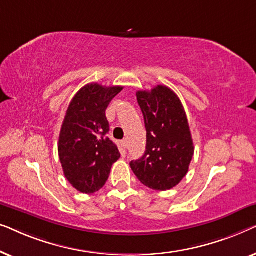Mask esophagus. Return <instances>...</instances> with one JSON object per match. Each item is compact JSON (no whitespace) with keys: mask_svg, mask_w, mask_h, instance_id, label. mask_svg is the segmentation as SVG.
Listing matches in <instances>:
<instances>
[{"mask_svg":"<svg viewBox=\"0 0 256 256\" xmlns=\"http://www.w3.org/2000/svg\"><path fill=\"white\" fill-rule=\"evenodd\" d=\"M121 144H122V146H124V149H127V146H128V140H127V138L122 140V141H121Z\"/></svg>","mask_w":256,"mask_h":256,"instance_id":"34e87169","label":"esophagus"}]
</instances>
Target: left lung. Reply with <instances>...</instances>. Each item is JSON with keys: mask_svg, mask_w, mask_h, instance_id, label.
Returning <instances> with one entry per match:
<instances>
[{"mask_svg": "<svg viewBox=\"0 0 256 256\" xmlns=\"http://www.w3.org/2000/svg\"><path fill=\"white\" fill-rule=\"evenodd\" d=\"M136 96L144 118L146 146L130 168L146 186L170 190L188 174L194 152L184 107L176 93L163 85L138 90Z\"/></svg>", "mask_w": 256, "mask_h": 256, "instance_id": "left-lung-1", "label": "left lung"}]
</instances>
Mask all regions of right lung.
<instances>
[{"mask_svg":"<svg viewBox=\"0 0 256 256\" xmlns=\"http://www.w3.org/2000/svg\"><path fill=\"white\" fill-rule=\"evenodd\" d=\"M122 90V86L88 84L76 94L66 110L59 135V160L66 180L82 194L99 191L121 156L107 136L106 110Z\"/></svg>","mask_w":256,"mask_h":256,"instance_id":"right-lung-1","label":"right lung"}]
</instances>
